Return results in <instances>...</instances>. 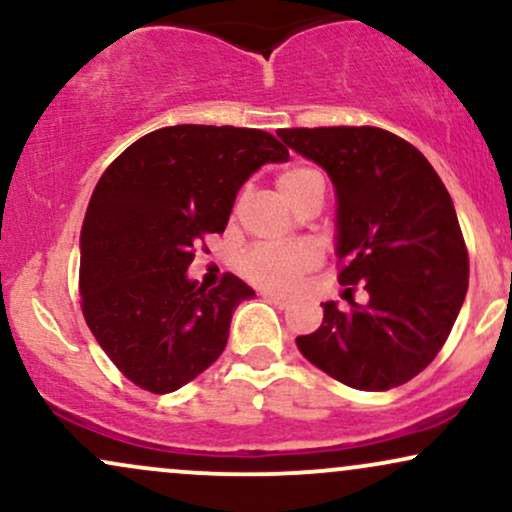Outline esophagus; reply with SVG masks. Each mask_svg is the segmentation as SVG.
<instances>
[{
	"label": "esophagus",
	"instance_id": "esophagus-1",
	"mask_svg": "<svg viewBox=\"0 0 512 512\" xmlns=\"http://www.w3.org/2000/svg\"><path fill=\"white\" fill-rule=\"evenodd\" d=\"M262 298L264 301L279 305V308H286V305H289V298L281 296V293H274V291H262Z\"/></svg>",
	"mask_w": 512,
	"mask_h": 512
}]
</instances>
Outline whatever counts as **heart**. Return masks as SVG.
I'll list each match as a JSON object with an SVG mask.
<instances>
[{
  "label": "heart",
  "mask_w": 512,
  "mask_h": 512,
  "mask_svg": "<svg viewBox=\"0 0 512 512\" xmlns=\"http://www.w3.org/2000/svg\"><path fill=\"white\" fill-rule=\"evenodd\" d=\"M313 170L291 168L279 175L276 187L281 195H289L293 187ZM320 255L313 245H286V248H255L243 257V274L250 281L272 291H289L301 274L313 269Z\"/></svg>",
  "instance_id": "obj_1"
}]
</instances>
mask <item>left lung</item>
<instances>
[{
  "mask_svg": "<svg viewBox=\"0 0 512 512\" xmlns=\"http://www.w3.org/2000/svg\"><path fill=\"white\" fill-rule=\"evenodd\" d=\"M289 149L330 175L337 197L339 284L368 303H322L315 332L296 337L339 383L385 392L419 375L443 349L467 296L469 260L455 204L416 146L380 127L281 129ZM351 291V289H349Z\"/></svg>",
  "mask_w": 512,
  "mask_h": 512,
  "instance_id": "8db88e82",
  "label": "left lung"
}]
</instances>
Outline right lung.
<instances>
[{
    "label": "right lung",
    "mask_w": 512,
    "mask_h": 512,
    "mask_svg": "<svg viewBox=\"0 0 512 512\" xmlns=\"http://www.w3.org/2000/svg\"><path fill=\"white\" fill-rule=\"evenodd\" d=\"M289 158L262 129L175 125L137 139L98 180L81 226L79 291L88 330L142 390L168 395L226 349L255 291L226 274L187 276L207 233L226 231L240 187Z\"/></svg>",
    "instance_id": "1"
}]
</instances>
